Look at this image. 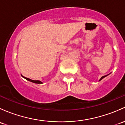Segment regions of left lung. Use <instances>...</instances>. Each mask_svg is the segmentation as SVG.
Instances as JSON below:
<instances>
[{"mask_svg": "<svg viewBox=\"0 0 125 125\" xmlns=\"http://www.w3.org/2000/svg\"><path fill=\"white\" fill-rule=\"evenodd\" d=\"M106 77V75L105 76H103V77H101V79H100V80H102V78H104V77Z\"/></svg>", "mask_w": 125, "mask_h": 125, "instance_id": "left-lung-1", "label": "left lung"}]
</instances>
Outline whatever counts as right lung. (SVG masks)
Masks as SVG:
<instances>
[{"mask_svg":"<svg viewBox=\"0 0 125 125\" xmlns=\"http://www.w3.org/2000/svg\"><path fill=\"white\" fill-rule=\"evenodd\" d=\"M22 77H23V78H24L25 79H26V80H28V81H31V82H32V83H36V84H42V82H41V81H39V80H32L29 79V78H26V77H23V76H22Z\"/></svg>","mask_w":125,"mask_h":125,"instance_id":"obj_1","label":"right lung"}]
</instances>
